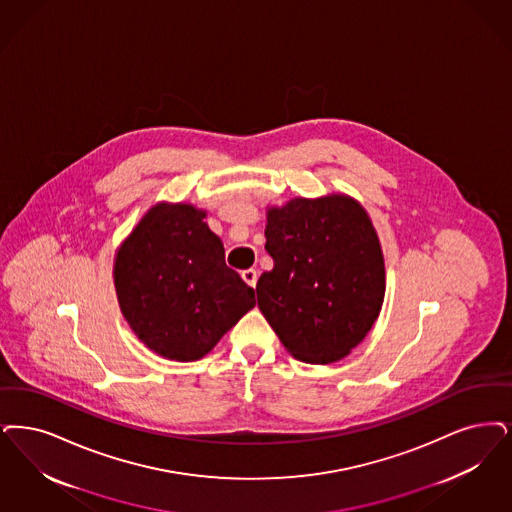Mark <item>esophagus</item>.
I'll use <instances>...</instances> for the list:
<instances>
[{
	"label": "esophagus",
	"instance_id": "1",
	"mask_svg": "<svg viewBox=\"0 0 512 512\" xmlns=\"http://www.w3.org/2000/svg\"><path fill=\"white\" fill-rule=\"evenodd\" d=\"M242 278H244V282H246L247 286L255 287L257 286V270H253V268H247L242 272Z\"/></svg>",
	"mask_w": 512,
	"mask_h": 512
}]
</instances>
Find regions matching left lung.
I'll use <instances>...</instances> for the list:
<instances>
[{
  "mask_svg": "<svg viewBox=\"0 0 512 512\" xmlns=\"http://www.w3.org/2000/svg\"><path fill=\"white\" fill-rule=\"evenodd\" d=\"M274 261L257 282L259 308L297 360L331 364L364 341L385 299V261L368 213L329 194L266 213Z\"/></svg>",
  "mask_w": 512,
  "mask_h": 512,
  "instance_id": "8db88e82",
  "label": "left lung"
}]
</instances>
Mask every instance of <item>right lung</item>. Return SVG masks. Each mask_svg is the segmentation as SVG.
<instances>
[{
  "instance_id": "1",
  "label": "right lung",
  "mask_w": 512,
  "mask_h": 512,
  "mask_svg": "<svg viewBox=\"0 0 512 512\" xmlns=\"http://www.w3.org/2000/svg\"><path fill=\"white\" fill-rule=\"evenodd\" d=\"M190 204H156L125 238L114 286L127 324L146 347L200 360L255 307V291L225 263V247Z\"/></svg>"
}]
</instances>
